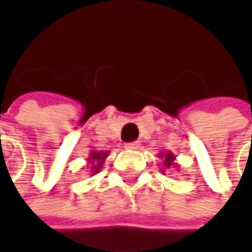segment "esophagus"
I'll list each match as a JSON object with an SVG mask.
<instances>
[{
	"mask_svg": "<svg viewBox=\"0 0 252 252\" xmlns=\"http://www.w3.org/2000/svg\"><path fill=\"white\" fill-rule=\"evenodd\" d=\"M126 149H128V150H137V149H140V143H138V141L126 143Z\"/></svg>",
	"mask_w": 252,
	"mask_h": 252,
	"instance_id": "esophagus-1",
	"label": "esophagus"
}]
</instances>
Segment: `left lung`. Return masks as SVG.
Returning a JSON list of instances; mask_svg holds the SVG:
<instances>
[{
    "label": "left lung",
    "instance_id": "left-lung-1",
    "mask_svg": "<svg viewBox=\"0 0 252 252\" xmlns=\"http://www.w3.org/2000/svg\"><path fill=\"white\" fill-rule=\"evenodd\" d=\"M159 158L163 160L162 162V165H163V168H174L176 166L175 165V156H174V153H171V152H162V153H159ZM163 171V169H162Z\"/></svg>",
    "mask_w": 252,
    "mask_h": 252
}]
</instances>
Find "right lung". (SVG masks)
Masks as SVG:
<instances>
[{
  "label": "right lung",
  "instance_id": "obj_1",
  "mask_svg": "<svg viewBox=\"0 0 252 252\" xmlns=\"http://www.w3.org/2000/svg\"><path fill=\"white\" fill-rule=\"evenodd\" d=\"M109 152H97V150H90L89 153V158H87V163L90 165V171H92V175L97 174L100 169H102V165L105 162V159L108 158Z\"/></svg>",
  "mask_w": 252,
  "mask_h": 252
}]
</instances>
